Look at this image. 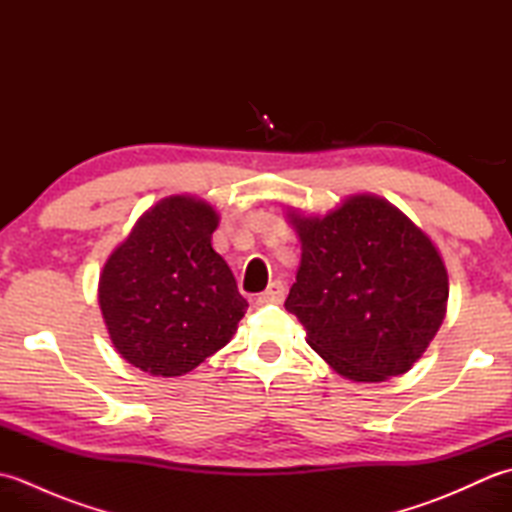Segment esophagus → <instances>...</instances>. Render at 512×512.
<instances>
[{
  "label": "esophagus",
  "mask_w": 512,
  "mask_h": 512,
  "mask_svg": "<svg viewBox=\"0 0 512 512\" xmlns=\"http://www.w3.org/2000/svg\"><path fill=\"white\" fill-rule=\"evenodd\" d=\"M284 297H286V286L281 284V281H273V284H270L262 295H259V301L262 303H281L284 301Z\"/></svg>",
  "instance_id": "34e87169"
}]
</instances>
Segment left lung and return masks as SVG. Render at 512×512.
I'll list each match as a JSON object with an SVG mask.
<instances>
[{"label":"left lung","instance_id":"1","mask_svg":"<svg viewBox=\"0 0 512 512\" xmlns=\"http://www.w3.org/2000/svg\"><path fill=\"white\" fill-rule=\"evenodd\" d=\"M286 215L301 242L286 310L308 345L354 383L409 372L447 314L449 275L431 237L374 193L325 215Z\"/></svg>","mask_w":512,"mask_h":512}]
</instances>
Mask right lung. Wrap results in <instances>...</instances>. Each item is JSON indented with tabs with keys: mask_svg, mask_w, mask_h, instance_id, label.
I'll return each mask as SVG.
<instances>
[{
	"mask_svg": "<svg viewBox=\"0 0 512 512\" xmlns=\"http://www.w3.org/2000/svg\"><path fill=\"white\" fill-rule=\"evenodd\" d=\"M220 215L198 195H167L138 217L101 270L110 339L145 374H189L233 339L248 308L211 246Z\"/></svg>",
	"mask_w": 512,
	"mask_h": 512,
	"instance_id": "right-lung-1",
	"label": "right lung"
}]
</instances>
